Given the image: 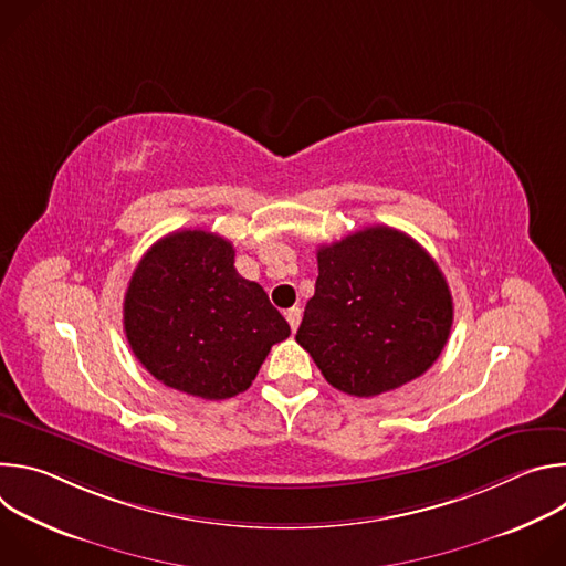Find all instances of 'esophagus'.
Wrapping results in <instances>:
<instances>
[{"instance_id": "esophagus-1", "label": "esophagus", "mask_w": 566, "mask_h": 566, "mask_svg": "<svg viewBox=\"0 0 566 566\" xmlns=\"http://www.w3.org/2000/svg\"><path fill=\"white\" fill-rule=\"evenodd\" d=\"M286 322H289V327H291V332H295L297 327H300V319H302V308L300 306H291V308H286Z\"/></svg>"}]
</instances>
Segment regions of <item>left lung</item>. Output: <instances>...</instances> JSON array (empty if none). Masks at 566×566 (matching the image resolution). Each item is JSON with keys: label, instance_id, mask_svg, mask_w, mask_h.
Listing matches in <instances>:
<instances>
[{"label": "left lung", "instance_id": "left-lung-1", "mask_svg": "<svg viewBox=\"0 0 566 566\" xmlns=\"http://www.w3.org/2000/svg\"><path fill=\"white\" fill-rule=\"evenodd\" d=\"M450 329L448 282L410 234L371 226L317 249L295 340L336 389L369 398L419 378Z\"/></svg>", "mask_w": 566, "mask_h": 566}]
</instances>
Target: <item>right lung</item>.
<instances>
[{"instance_id":"obj_1","label":"right lung","mask_w":566,"mask_h":566,"mask_svg":"<svg viewBox=\"0 0 566 566\" xmlns=\"http://www.w3.org/2000/svg\"><path fill=\"white\" fill-rule=\"evenodd\" d=\"M127 343L164 385L221 400L247 391L291 336L266 291L234 269L228 239L177 230L143 255L123 302Z\"/></svg>"}]
</instances>
